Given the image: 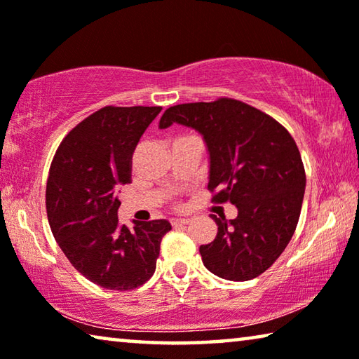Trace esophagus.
<instances>
[{"label":"esophagus","mask_w":359,"mask_h":359,"mask_svg":"<svg viewBox=\"0 0 359 359\" xmlns=\"http://www.w3.org/2000/svg\"><path fill=\"white\" fill-rule=\"evenodd\" d=\"M190 223V218H172L171 224L172 226H179V224H188Z\"/></svg>","instance_id":"34e87169"}]
</instances>
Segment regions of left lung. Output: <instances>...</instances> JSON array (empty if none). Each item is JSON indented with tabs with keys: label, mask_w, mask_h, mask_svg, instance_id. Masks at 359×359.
<instances>
[{
	"label": "left lung",
	"mask_w": 359,
	"mask_h": 359,
	"mask_svg": "<svg viewBox=\"0 0 359 359\" xmlns=\"http://www.w3.org/2000/svg\"><path fill=\"white\" fill-rule=\"evenodd\" d=\"M174 121L204 136L212 203L238 208L234 220L212 215L218 233L199 247L203 263L226 280H252L274 264L297 226L306 190L299 149L276 118L233 98L169 107L160 128Z\"/></svg>",
	"instance_id": "left-lung-1"
}]
</instances>
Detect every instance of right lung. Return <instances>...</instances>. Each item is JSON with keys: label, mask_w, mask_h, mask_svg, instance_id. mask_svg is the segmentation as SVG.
Returning a JSON list of instances; mask_svg holds the SVG:
<instances>
[{"label": "right lung", "mask_w": 359, "mask_h": 359, "mask_svg": "<svg viewBox=\"0 0 359 359\" xmlns=\"http://www.w3.org/2000/svg\"><path fill=\"white\" fill-rule=\"evenodd\" d=\"M160 106H106L76 125L58 145L48 171L46 209L57 244L90 282L128 291L154 276L166 220L118 222L115 185L131 182L139 139Z\"/></svg>", "instance_id": "right-lung-1"}]
</instances>
